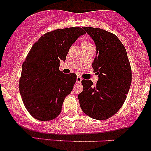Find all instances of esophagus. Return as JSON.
I'll list each match as a JSON object with an SVG mask.
<instances>
[{
	"label": "esophagus",
	"mask_w": 151,
	"mask_h": 151,
	"mask_svg": "<svg viewBox=\"0 0 151 151\" xmlns=\"http://www.w3.org/2000/svg\"><path fill=\"white\" fill-rule=\"evenodd\" d=\"M81 80H82V78H81V77L77 76V78H76V82L77 83H80L81 81Z\"/></svg>",
	"instance_id": "1"
}]
</instances>
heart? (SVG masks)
<instances>
[{
	"label": "heart",
	"mask_w": 151,
	"mask_h": 151,
	"mask_svg": "<svg viewBox=\"0 0 151 151\" xmlns=\"http://www.w3.org/2000/svg\"><path fill=\"white\" fill-rule=\"evenodd\" d=\"M85 44H90V43H88V42H83V43H82V45H85Z\"/></svg>",
	"instance_id": "b5f03b06"
}]
</instances>
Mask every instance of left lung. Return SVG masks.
<instances>
[{
	"label": "left lung",
	"mask_w": 151,
	"mask_h": 151,
	"mask_svg": "<svg viewBox=\"0 0 151 151\" xmlns=\"http://www.w3.org/2000/svg\"><path fill=\"white\" fill-rule=\"evenodd\" d=\"M96 45L92 66L98 75L96 85L83 79L78 95L83 112L96 120H106L118 111L127 99L132 71L125 47L117 36L96 27H83Z\"/></svg>",
	"instance_id": "1"
}]
</instances>
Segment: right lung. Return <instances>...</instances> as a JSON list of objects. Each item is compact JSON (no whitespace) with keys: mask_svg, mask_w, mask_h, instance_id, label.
Masks as SVG:
<instances>
[{"mask_svg":"<svg viewBox=\"0 0 151 151\" xmlns=\"http://www.w3.org/2000/svg\"><path fill=\"white\" fill-rule=\"evenodd\" d=\"M84 34L81 27L58 29L42 36L29 52L22 64L19 91L35 119L51 121L60 114L76 81L75 73L60 71V61H65L71 45Z\"/></svg>","mask_w":151,"mask_h":151,"instance_id":"add662e5","label":"right lung"}]
</instances>
